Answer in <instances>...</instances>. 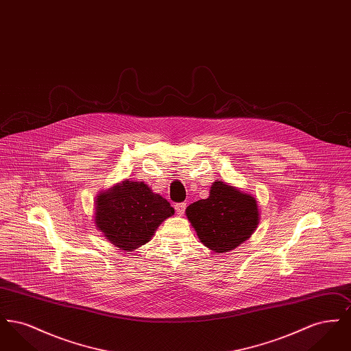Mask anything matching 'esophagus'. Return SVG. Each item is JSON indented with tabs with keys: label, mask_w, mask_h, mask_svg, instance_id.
I'll return each mask as SVG.
<instances>
[{
	"label": "esophagus",
	"mask_w": 351,
	"mask_h": 351,
	"mask_svg": "<svg viewBox=\"0 0 351 351\" xmlns=\"http://www.w3.org/2000/svg\"><path fill=\"white\" fill-rule=\"evenodd\" d=\"M185 202H180V204H176L175 205V210L178 213V216H183L184 212H185Z\"/></svg>",
	"instance_id": "34e87169"
}]
</instances>
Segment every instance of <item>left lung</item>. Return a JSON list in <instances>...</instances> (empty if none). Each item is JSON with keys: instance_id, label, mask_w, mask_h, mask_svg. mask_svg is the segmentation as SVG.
<instances>
[{"instance_id": "8db88e82", "label": "left lung", "mask_w": 351, "mask_h": 351, "mask_svg": "<svg viewBox=\"0 0 351 351\" xmlns=\"http://www.w3.org/2000/svg\"><path fill=\"white\" fill-rule=\"evenodd\" d=\"M185 215L201 243L218 254L247 241L261 219L254 196L221 180L212 184L208 199L191 204Z\"/></svg>"}]
</instances>
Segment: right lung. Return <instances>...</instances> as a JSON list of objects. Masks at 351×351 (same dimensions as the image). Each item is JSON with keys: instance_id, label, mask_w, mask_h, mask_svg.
I'll return each instance as SVG.
<instances>
[{"instance_id": "add662e5", "label": "right lung", "mask_w": 351, "mask_h": 351, "mask_svg": "<svg viewBox=\"0 0 351 351\" xmlns=\"http://www.w3.org/2000/svg\"><path fill=\"white\" fill-rule=\"evenodd\" d=\"M173 213L169 202L147 184L125 179L97 195L93 219L113 246L133 251L150 242L159 225Z\"/></svg>"}]
</instances>
